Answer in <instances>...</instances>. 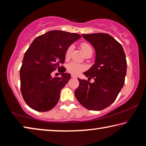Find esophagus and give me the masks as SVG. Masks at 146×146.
I'll use <instances>...</instances> for the list:
<instances>
[{
  "mask_svg": "<svg viewBox=\"0 0 146 146\" xmlns=\"http://www.w3.org/2000/svg\"><path fill=\"white\" fill-rule=\"evenodd\" d=\"M71 77L74 78H77V76H76L75 75H71Z\"/></svg>",
  "mask_w": 146,
  "mask_h": 146,
  "instance_id": "obj_1",
  "label": "esophagus"
}]
</instances>
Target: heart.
I'll list each match as a JSON object with an SVG mask.
<instances>
[{
	"mask_svg": "<svg viewBox=\"0 0 146 146\" xmlns=\"http://www.w3.org/2000/svg\"><path fill=\"white\" fill-rule=\"evenodd\" d=\"M81 48H82V50L83 51V53H84V55L89 52H93L92 48H91L90 44H88L87 43H82L81 44ZM73 49V46H70L67 49L65 54V57L66 59H68L70 58ZM84 69H85L84 66L82 65H80V64H79L78 63H76L75 62H72L69 64L67 67V70L68 71V72L74 74V75H78V73H80L81 71H83Z\"/></svg>",
	"mask_w": 146,
	"mask_h": 146,
	"instance_id": "1",
	"label": "heart"
}]
</instances>
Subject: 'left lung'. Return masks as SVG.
Listing matches in <instances>:
<instances>
[{
  "instance_id": "left-lung-1",
  "label": "left lung",
  "mask_w": 146,
  "mask_h": 146,
  "mask_svg": "<svg viewBox=\"0 0 146 146\" xmlns=\"http://www.w3.org/2000/svg\"><path fill=\"white\" fill-rule=\"evenodd\" d=\"M82 36L93 46L96 53L95 64L84 75L95 82L78 78L79 86L75 95L86 109L100 111L114 102L124 84L125 55L122 45L109 34H83Z\"/></svg>"
}]
</instances>
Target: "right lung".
<instances>
[{
    "label": "right lung",
    "instance_id": "obj_1",
    "mask_svg": "<svg viewBox=\"0 0 146 146\" xmlns=\"http://www.w3.org/2000/svg\"><path fill=\"white\" fill-rule=\"evenodd\" d=\"M80 37L75 33L49 31L37 36L29 46L24 54L20 78L24 100L33 110L48 111L56 105L71 75L64 73V68L61 77H52L51 73L63 68L60 64L64 62L66 50Z\"/></svg>",
    "mask_w": 146,
    "mask_h": 146
}]
</instances>
